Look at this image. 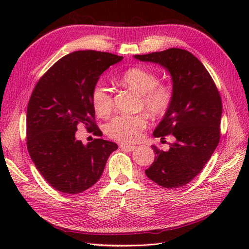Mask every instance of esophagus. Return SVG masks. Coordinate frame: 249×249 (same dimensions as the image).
<instances>
[{
  "mask_svg": "<svg viewBox=\"0 0 249 249\" xmlns=\"http://www.w3.org/2000/svg\"><path fill=\"white\" fill-rule=\"evenodd\" d=\"M120 148L124 150H127V152H133V150L136 148V146L130 145V144H120Z\"/></svg>",
  "mask_w": 249,
  "mask_h": 249,
  "instance_id": "1",
  "label": "esophagus"
}]
</instances>
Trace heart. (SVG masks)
I'll return each mask as SVG.
<instances>
[{"mask_svg":"<svg viewBox=\"0 0 249 249\" xmlns=\"http://www.w3.org/2000/svg\"><path fill=\"white\" fill-rule=\"evenodd\" d=\"M120 82L140 94L141 106L153 116H163L170 109L175 95L172 86L159 83V78L155 72L143 67H131L120 76ZM90 97L97 115L101 117L110 115L113 109V96L108 87L101 82L96 83ZM146 125L147 118L144 114L117 115L106 125V133L110 138L125 144L139 140Z\"/></svg>","mask_w":249,"mask_h":249,"instance_id":"obj_1","label":"heart"}]
</instances>
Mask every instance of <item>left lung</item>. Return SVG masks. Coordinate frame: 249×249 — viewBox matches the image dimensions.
<instances>
[{
	"label": "left lung",
	"instance_id": "left-lung-1",
	"mask_svg": "<svg viewBox=\"0 0 249 249\" xmlns=\"http://www.w3.org/2000/svg\"><path fill=\"white\" fill-rule=\"evenodd\" d=\"M140 61L158 63L172 80L173 102L154 131L155 137H175L167 152L153 145L155 161L146 177L164 188L182 187L196 177L220 140L221 97L206 67L190 52L171 48L146 55Z\"/></svg>",
	"mask_w": 249,
	"mask_h": 249
}]
</instances>
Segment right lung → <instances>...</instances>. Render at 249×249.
<instances>
[{
    "instance_id": "right-lung-1",
    "label": "right lung",
    "mask_w": 249,
    "mask_h": 249,
    "mask_svg": "<svg viewBox=\"0 0 249 249\" xmlns=\"http://www.w3.org/2000/svg\"><path fill=\"white\" fill-rule=\"evenodd\" d=\"M124 57L77 51L62 57L37 82L27 109V147L43 178L56 190L77 194L100 179L117 144L76 139L78 124L102 136L95 124L91 91L101 74Z\"/></svg>"
}]
</instances>
